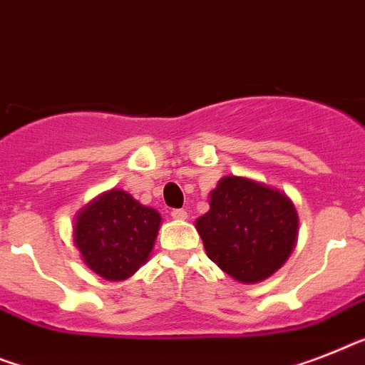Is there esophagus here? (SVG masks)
I'll use <instances>...</instances> for the list:
<instances>
[{"label":"esophagus","mask_w":365,"mask_h":365,"mask_svg":"<svg viewBox=\"0 0 365 365\" xmlns=\"http://www.w3.org/2000/svg\"><path fill=\"white\" fill-rule=\"evenodd\" d=\"M171 216H173V220H186L188 218V212L185 209H175L171 210Z\"/></svg>","instance_id":"esophagus-1"}]
</instances>
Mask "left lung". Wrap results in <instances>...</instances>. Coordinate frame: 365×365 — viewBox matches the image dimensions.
Here are the masks:
<instances>
[{"label": "left lung", "mask_w": 365, "mask_h": 365, "mask_svg": "<svg viewBox=\"0 0 365 365\" xmlns=\"http://www.w3.org/2000/svg\"><path fill=\"white\" fill-rule=\"evenodd\" d=\"M209 207L195 230L210 261L240 284L270 278L293 254L300 220L282 190L227 175L209 194Z\"/></svg>", "instance_id": "1"}]
</instances>
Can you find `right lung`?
I'll return each instance as SVG.
<instances>
[{"instance_id": "right-lung-1", "label": "right lung", "mask_w": 365, "mask_h": 365, "mask_svg": "<svg viewBox=\"0 0 365 365\" xmlns=\"http://www.w3.org/2000/svg\"><path fill=\"white\" fill-rule=\"evenodd\" d=\"M160 225L158 210L111 188L78 210L72 242L87 269L108 282H121L149 261Z\"/></svg>"}]
</instances>
